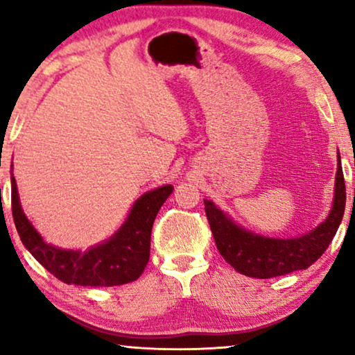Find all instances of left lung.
Returning <instances> with one entry per match:
<instances>
[{
	"mask_svg": "<svg viewBox=\"0 0 355 355\" xmlns=\"http://www.w3.org/2000/svg\"><path fill=\"white\" fill-rule=\"evenodd\" d=\"M203 203L218 250L236 271L250 278L266 279L305 270L323 255L341 225L346 207V184L341 159L338 163L331 211L322 225L302 237L273 239L252 234L236 226L213 202L203 200Z\"/></svg>",
	"mask_w": 355,
	"mask_h": 355,
	"instance_id": "left-lung-1",
	"label": "left lung"
}]
</instances>
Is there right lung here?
<instances>
[{
    "label": "right lung",
    "instance_id": "1",
    "mask_svg": "<svg viewBox=\"0 0 355 355\" xmlns=\"http://www.w3.org/2000/svg\"><path fill=\"white\" fill-rule=\"evenodd\" d=\"M171 192V186H163L145 193L134 203L123 227L105 244L87 252L58 249L42 239L24 215L14 178L11 179L12 218L22 244L53 276L66 284L108 288L132 283L144 273L150 259L153 221Z\"/></svg>",
    "mask_w": 355,
    "mask_h": 355
}]
</instances>
